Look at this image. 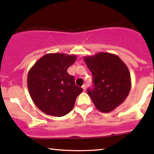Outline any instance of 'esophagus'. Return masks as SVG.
I'll return each instance as SVG.
<instances>
[{"label":"esophagus","mask_w":154,"mask_h":154,"mask_svg":"<svg viewBox=\"0 0 154 154\" xmlns=\"http://www.w3.org/2000/svg\"><path fill=\"white\" fill-rule=\"evenodd\" d=\"M82 88L83 90H84V91H86V85H83Z\"/></svg>","instance_id":"34e87169"}]
</instances>
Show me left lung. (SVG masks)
<instances>
[{
	"mask_svg": "<svg viewBox=\"0 0 154 154\" xmlns=\"http://www.w3.org/2000/svg\"><path fill=\"white\" fill-rule=\"evenodd\" d=\"M92 75L94 88L88 93L98 110L109 112L123 103L130 92L131 79L127 66L113 54L99 52L84 58Z\"/></svg>",
	"mask_w": 154,
	"mask_h": 154,
	"instance_id": "1",
	"label": "left lung"
}]
</instances>
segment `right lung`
<instances>
[{
	"label": "right lung",
	"mask_w": 154,
	"mask_h": 154,
	"mask_svg": "<svg viewBox=\"0 0 154 154\" xmlns=\"http://www.w3.org/2000/svg\"><path fill=\"white\" fill-rule=\"evenodd\" d=\"M77 56L62 53L47 54L29 71L27 86L36 106L47 115L61 117L69 113L76 98L83 91L77 86L67 69Z\"/></svg>",
	"instance_id": "right-lung-1"
}]
</instances>
